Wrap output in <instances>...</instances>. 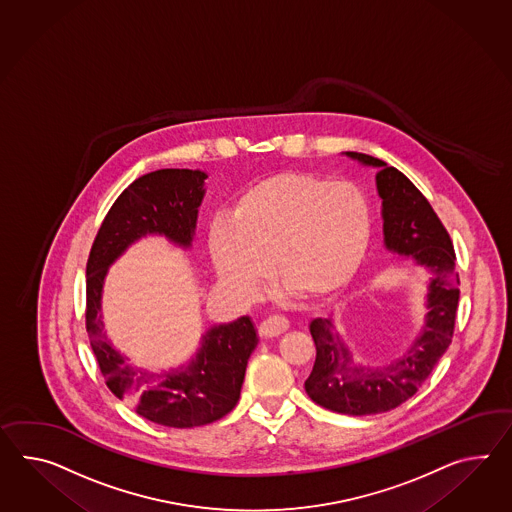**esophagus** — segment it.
<instances>
[{
  "mask_svg": "<svg viewBox=\"0 0 512 512\" xmlns=\"http://www.w3.org/2000/svg\"><path fill=\"white\" fill-rule=\"evenodd\" d=\"M288 327H290V322H288L285 316L272 314V316L262 320L261 325H259V333L264 338L279 337V335H283L287 331Z\"/></svg>",
  "mask_w": 512,
  "mask_h": 512,
  "instance_id": "esophagus-1",
  "label": "esophagus"
}]
</instances>
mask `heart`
I'll list each match as a JSON object with an SVG mask.
<instances>
[{"instance_id": "1", "label": "heart", "mask_w": 512, "mask_h": 512, "mask_svg": "<svg viewBox=\"0 0 512 512\" xmlns=\"http://www.w3.org/2000/svg\"><path fill=\"white\" fill-rule=\"evenodd\" d=\"M372 209L361 188L309 172L268 175L246 188L231 216L209 227V250L225 285L251 296L275 275L300 298H324L361 268Z\"/></svg>"}]
</instances>
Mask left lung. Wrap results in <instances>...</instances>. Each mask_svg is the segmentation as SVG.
Wrapping results in <instances>:
<instances>
[{
  "instance_id": "left-lung-1",
  "label": "left lung",
  "mask_w": 512,
  "mask_h": 512,
  "mask_svg": "<svg viewBox=\"0 0 512 512\" xmlns=\"http://www.w3.org/2000/svg\"><path fill=\"white\" fill-rule=\"evenodd\" d=\"M351 159L379 166L377 190L383 200L385 244L416 259L433 272L427 294V324L407 355L385 368L351 366L348 349L333 335V324H311L316 361L305 381L309 398L329 411L362 416L392 411L412 398L448 349L459 305V272L448 229L424 194L398 168L366 153L348 151Z\"/></svg>"
}]
</instances>
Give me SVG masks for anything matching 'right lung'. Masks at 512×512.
Returning a JSON list of instances; mask_svg holds the SVG:
<instances>
[{"instance_id": "right-lung-1", "label": "right lung", "mask_w": 512, "mask_h": 512, "mask_svg": "<svg viewBox=\"0 0 512 512\" xmlns=\"http://www.w3.org/2000/svg\"><path fill=\"white\" fill-rule=\"evenodd\" d=\"M205 177L200 170L179 168L140 175L103 218L87 262L85 325L107 387L142 418L179 429L211 424L235 409L248 359L259 342L250 318L242 316L233 324L212 327L187 368L148 374L125 362L105 337L101 285L107 266L146 233L190 246Z\"/></svg>"}]
</instances>
